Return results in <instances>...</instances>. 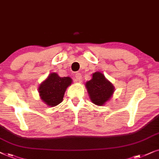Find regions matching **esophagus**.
Returning a JSON list of instances; mask_svg holds the SVG:
<instances>
[{
    "label": "esophagus",
    "instance_id": "1",
    "mask_svg": "<svg viewBox=\"0 0 159 159\" xmlns=\"http://www.w3.org/2000/svg\"><path fill=\"white\" fill-rule=\"evenodd\" d=\"M75 77L76 78V80H77V81L80 82V83H81V82H82V81H83V79H82V75H81V73H76L75 75Z\"/></svg>",
    "mask_w": 159,
    "mask_h": 159
}]
</instances>
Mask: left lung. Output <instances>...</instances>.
I'll return each instance as SVG.
<instances>
[{"label":"left lung","mask_w":159,"mask_h":159,"mask_svg":"<svg viewBox=\"0 0 159 159\" xmlns=\"http://www.w3.org/2000/svg\"><path fill=\"white\" fill-rule=\"evenodd\" d=\"M91 101L97 105H105L114 92V86L100 72L93 73L92 78L86 83Z\"/></svg>","instance_id":"obj_1"}]
</instances>
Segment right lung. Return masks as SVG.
<instances>
[{"label": "right lung", "mask_w": 159, "mask_h": 159, "mask_svg": "<svg viewBox=\"0 0 159 159\" xmlns=\"http://www.w3.org/2000/svg\"><path fill=\"white\" fill-rule=\"evenodd\" d=\"M71 83L72 79L70 77H60L56 73H51L40 84V97L48 106H56L62 102L66 89Z\"/></svg>", "instance_id": "right-lung-1"}]
</instances>
